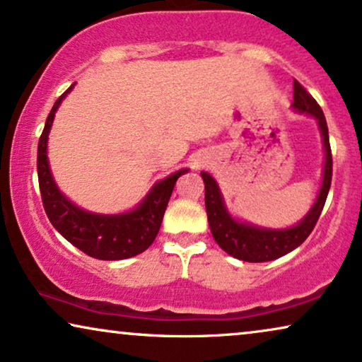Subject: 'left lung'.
<instances>
[{
  "label": "left lung",
  "mask_w": 362,
  "mask_h": 362,
  "mask_svg": "<svg viewBox=\"0 0 362 362\" xmlns=\"http://www.w3.org/2000/svg\"><path fill=\"white\" fill-rule=\"evenodd\" d=\"M293 89H295L291 104L293 110L316 119L321 134L322 151H325V167H322L320 192H317L315 204L296 225L290 226V228H264V226L235 218L226 209L223 195H221V190L215 178L209 172L200 173L205 184V209L211 235H214L215 242L218 243V247L223 252L231 255L233 258L243 259V262H272V259L283 257V255L300 247L315 228L322 206L326 204L327 192H329L332 157L325 114H322L320 104L311 98V94L298 81H295Z\"/></svg>",
  "instance_id": "left-lung-1"
}]
</instances>
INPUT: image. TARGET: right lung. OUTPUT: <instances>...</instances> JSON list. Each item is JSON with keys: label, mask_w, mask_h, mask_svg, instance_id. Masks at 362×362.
Returning <instances> with one entry per match:
<instances>
[{"label": "right lung", "mask_w": 362, "mask_h": 362, "mask_svg": "<svg viewBox=\"0 0 362 362\" xmlns=\"http://www.w3.org/2000/svg\"><path fill=\"white\" fill-rule=\"evenodd\" d=\"M72 88L74 84L52 105L37 144V178L46 215L67 242L89 257L107 262L136 257L153 243L177 178L189 172V168H182L163 180L156 182L141 204L124 214H94L77 206L56 185L47 160V139L52 120L62 99L71 93Z\"/></svg>", "instance_id": "add662e5"}]
</instances>
